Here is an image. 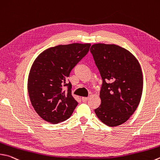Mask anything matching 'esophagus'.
Here are the masks:
<instances>
[{
  "label": "esophagus",
  "mask_w": 160,
  "mask_h": 160,
  "mask_svg": "<svg viewBox=\"0 0 160 160\" xmlns=\"http://www.w3.org/2000/svg\"><path fill=\"white\" fill-rule=\"evenodd\" d=\"M89 99V97H82V101L83 102H86V101H88Z\"/></svg>",
  "instance_id": "esophagus-1"
}]
</instances>
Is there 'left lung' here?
Returning a JSON list of instances; mask_svg holds the SVG:
<instances>
[{
  "instance_id": "1",
  "label": "left lung",
  "mask_w": 160,
  "mask_h": 160,
  "mask_svg": "<svg viewBox=\"0 0 160 160\" xmlns=\"http://www.w3.org/2000/svg\"><path fill=\"white\" fill-rule=\"evenodd\" d=\"M90 52L100 72L103 84L98 118L110 127L129 120L140 103L143 72L138 59L129 51L115 44L97 43Z\"/></svg>"
}]
</instances>
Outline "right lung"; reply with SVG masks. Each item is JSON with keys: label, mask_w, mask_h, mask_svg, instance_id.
<instances>
[{"label": "right lung", "mask_w": 160, "mask_h": 160, "mask_svg": "<svg viewBox=\"0 0 160 160\" xmlns=\"http://www.w3.org/2000/svg\"><path fill=\"white\" fill-rule=\"evenodd\" d=\"M90 43H72L50 48L32 64L28 78L31 103L40 118L57 124L71 117L78 101L71 94L67 78L75 65L88 54ZM68 86V90L62 89Z\"/></svg>", "instance_id": "obj_1"}]
</instances>
